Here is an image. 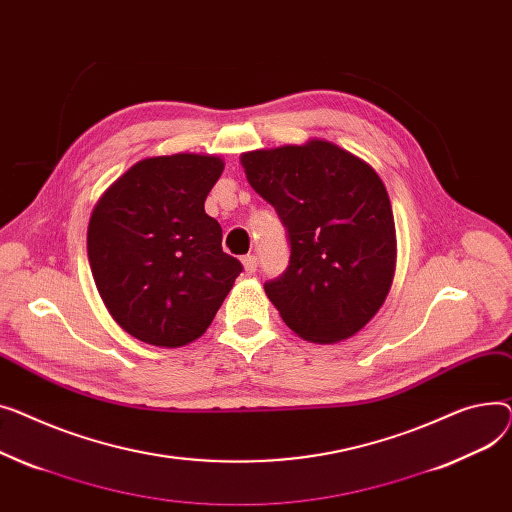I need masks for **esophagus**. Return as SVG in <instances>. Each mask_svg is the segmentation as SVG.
Here are the masks:
<instances>
[{
    "label": "esophagus",
    "mask_w": 512,
    "mask_h": 512,
    "mask_svg": "<svg viewBox=\"0 0 512 512\" xmlns=\"http://www.w3.org/2000/svg\"><path fill=\"white\" fill-rule=\"evenodd\" d=\"M242 264H244V270H246L248 275L256 273V266H258V262H256V256H252V254L244 256V258H242Z\"/></svg>",
    "instance_id": "esophagus-1"
}]
</instances>
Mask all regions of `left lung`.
Returning a JSON list of instances; mask_svg holds the SVG:
<instances>
[{"mask_svg": "<svg viewBox=\"0 0 512 512\" xmlns=\"http://www.w3.org/2000/svg\"><path fill=\"white\" fill-rule=\"evenodd\" d=\"M250 186L279 213L291 256L264 285L297 337L339 343L359 333L393 285V208L370 163L322 138L239 157Z\"/></svg>", "mask_w": 512, "mask_h": 512, "instance_id": "8db88e82", "label": "left lung"}]
</instances>
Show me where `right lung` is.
<instances>
[{
    "mask_svg": "<svg viewBox=\"0 0 512 512\" xmlns=\"http://www.w3.org/2000/svg\"><path fill=\"white\" fill-rule=\"evenodd\" d=\"M223 169L217 155L148 157L93 208L86 252L95 285L111 318L142 343L173 349L202 337L242 273L204 213Z\"/></svg>",
    "mask_w": 512,
    "mask_h": 512,
    "instance_id": "obj_1",
    "label": "right lung"
}]
</instances>
